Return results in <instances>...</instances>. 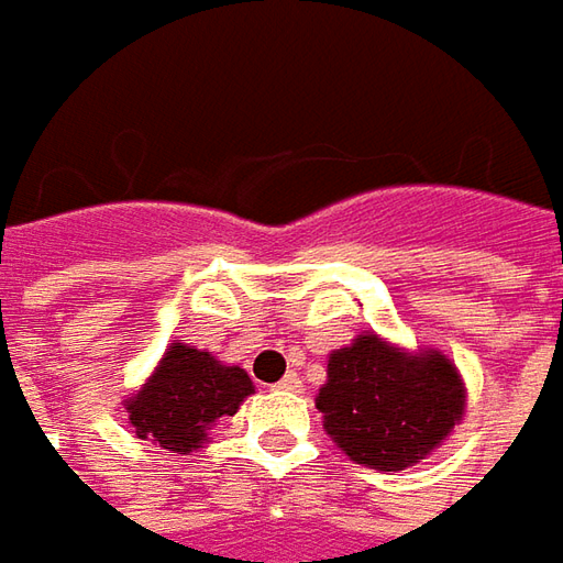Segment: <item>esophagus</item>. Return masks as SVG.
<instances>
[{"instance_id": "obj_1", "label": "esophagus", "mask_w": 563, "mask_h": 563, "mask_svg": "<svg viewBox=\"0 0 563 563\" xmlns=\"http://www.w3.org/2000/svg\"><path fill=\"white\" fill-rule=\"evenodd\" d=\"M278 391H303V385H300V378L294 376V373H288V376L282 378L278 385H275Z\"/></svg>"}]
</instances>
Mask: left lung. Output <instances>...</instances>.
<instances>
[{"instance_id": "obj_1", "label": "left lung", "mask_w": 563, "mask_h": 563, "mask_svg": "<svg viewBox=\"0 0 563 563\" xmlns=\"http://www.w3.org/2000/svg\"><path fill=\"white\" fill-rule=\"evenodd\" d=\"M316 410L354 464L398 473L426 461L464 420L466 385L439 347L407 351L360 332L329 354Z\"/></svg>"}]
</instances>
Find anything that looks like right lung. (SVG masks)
Wrapping results in <instances>:
<instances>
[{
	"label": "right lung",
	"instance_id": "1",
	"mask_svg": "<svg viewBox=\"0 0 563 563\" xmlns=\"http://www.w3.org/2000/svg\"><path fill=\"white\" fill-rule=\"evenodd\" d=\"M256 388L247 369L216 360L185 341H172L141 388L121 400L134 435L172 454H190L209 442V429L234 417Z\"/></svg>",
	"mask_w": 563,
	"mask_h": 563
}]
</instances>
